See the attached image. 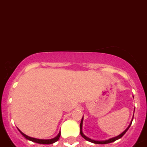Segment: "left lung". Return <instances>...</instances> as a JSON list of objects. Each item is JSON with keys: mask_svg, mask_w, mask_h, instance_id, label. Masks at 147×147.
<instances>
[{"mask_svg": "<svg viewBox=\"0 0 147 147\" xmlns=\"http://www.w3.org/2000/svg\"><path fill=\"white\" fill-rule=\"evenodd\" d=\"M83 118H82L81 121H80V135H81L82 137H83V138H84V139L86 140V141H89V142L94 143V144H109V143H112V142H113V141H116V140H118V139H119V138H121V137H122V136L125 134V133H126V132L127 131V129H129V127H130V125H131V124H132V121H133V120H132V121H131V123H130L129 126H128V127L127 128V129H125V131L123 132V133H121V134L119 135L118 136L113 137V138H110V139H108V140H105V141H95V140L92 139V138H88V137H87V136H86L85 135L83 134V131H82V126H83Z\"/></svg>", "mask_w": 147, "mask_h": 147, "instance_id": "1", "label": "left lung"}]
</instances>
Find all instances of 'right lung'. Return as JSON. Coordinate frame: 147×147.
Listing matches in <instances>:
<instances>
[{
	"label": "right lung",
	"instance_id": "1",
	"mask_svg": "<svg viewBox=\"0 0 147 147\" xmlns=\"http://www.w3.org/2000/svg\"><path fill=\"white\" fill-rule=\"evenodd\" d=\"M19 131L20 132L21 134L24 136L26 139L29 140V141H33V142L37 143V144H53V143L56 142V141H57L59 139V138H60V136H61V132H59V133L58 134V136H56V137H55V138H52V139H47V140H45V139H38V138H31V137H29V136H26V135L24 134V133H22V132H21L20 129H19Z\"/></svg>",
	"mask_w": 147,
	"mask_h": 147
}]
</instances>
